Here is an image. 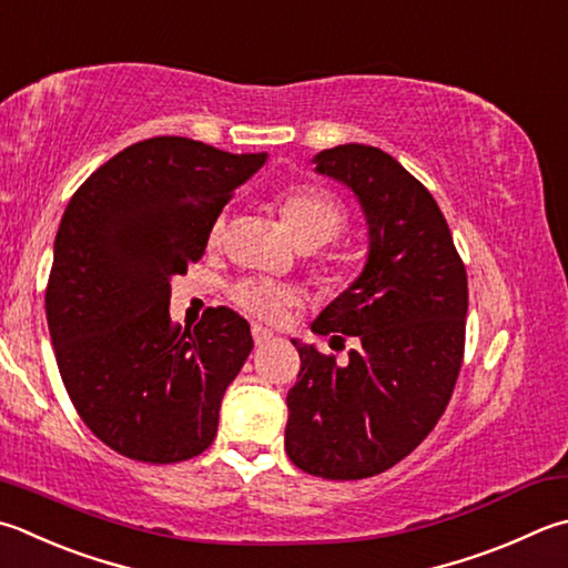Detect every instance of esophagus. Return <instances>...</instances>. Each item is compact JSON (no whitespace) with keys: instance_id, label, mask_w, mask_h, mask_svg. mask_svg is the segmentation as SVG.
<instances>
[{"instance_id":"34e87169","label":"esophagus","mask_w":568,"mask_h":568,"mask_svg":"<svg viewBox=\"0 0 568 568\" xmlns=\"http://www.w3.org/2000/svg\"><path fill=\"white\" fill-rule=\"evenodd\" d=\"M252 338H254L256 346H264V344H270V341L274 338V334H272L270 328L254 324V326H252Z\"/></svg>"}]
</instances>
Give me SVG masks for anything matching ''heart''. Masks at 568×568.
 <instances>
[{"instance_id": "b5f03b06", "label": "heart", "mask_w": 568, "mask_h": 568, "mask_svg": "<svg viewBox=\"0 0 568 568\" xmlns=\"http://www.w3.org/2000/svg\"><path fill=\"white\" fill-rule=\"evenodd\" d=\"M280 215L298 247L302 244L321 247V244L334 240L346 224V212L341 207V202L316 187H292L282 192ZM222 237L224 217L220 215L210 227V244H220ZM296 298L298 296L294 288L272 282H242L234 288V302H237L242 312H247L254 318L272 321V324L288 314Z\"/></svg>"}]
</instances>
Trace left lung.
<instances>
[{"mask_svg": "<svg viewBox=\"0 0 568 568\" xmlns=\"http://www.w3.org/2000/svg\"><path fill=\"white\" fill-rule=\"evenodd\" d=\"M312 165L356 197L368 254L312 324L356 341L348 361L292 338L302 368L286 395L284 447L308 475L363 479L410 455L445 413L463 363L467 274L437 202L393 155L346 143Z\"/></svg>", "mask_w": 568, "mask_h": 568, "instance_id": "8db88e82", "label": "left lung"}]
</instances>
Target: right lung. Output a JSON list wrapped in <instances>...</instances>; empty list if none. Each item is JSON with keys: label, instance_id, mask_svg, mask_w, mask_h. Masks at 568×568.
I'll use <instances>...</instances> for the list:
<instances>
[{"label": "right lung", "instance_id": "right-lung-1", "mask_svg": "<svg viewBox=\"0 0 568 568\" xmlns=\"http://www.w3.org/2000/svg\"><path fill=\"white\" fill-rule=\"evenodd\" d=\"M266 158L148 138L95 170L67 205L47 288L51 346L71 403L115 453L168 465L215 440L252 331L227 306L175 328L170 282L205 254L212 222Z\"/></svg>", "mask_w": 568, "mask_h": 568}]
</instances>
